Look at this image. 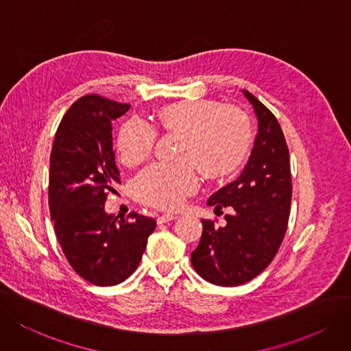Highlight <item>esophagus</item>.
<instances>
[{"label": "esophagus", "instance_id": "esophagus-1", "mask_svg": "<svg viewBox=\"0 0 351 351\" xmlns=\"http://www.w3.org/2000/svg\"><path fill=\"white\" fill-rule=\"evenodd\" d=\"M176 219H177V215H173V213H165V215H161V216H158L157 221H158L160 224H162V223L171 221V220H176Z\"/></svg>", "mask_w": 351, "mask_h": 351}]
</instances>
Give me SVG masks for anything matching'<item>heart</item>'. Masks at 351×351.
Returning <instances> with one entry per match:
<instances>
[{"instance_id":"heart-1","label":"heart","mask_w":351,"mask_h":351,"mask_svg":"<svg viewBox=\"0 0 351 351\" xmlns=\"http://www.w3.org/2000/svg\"><path fill=\"white\" fill-rule=\"evenodd\" d=\"M156 127L183 135L176 164L157 162L139 173L134 193L139 202L160 208H177L199 186V172L207 180H221L239 170L252 143L249 118L241 109L207 99L180 101L162 106ZM157 131L131 118L117 136L122 162L135 165L151 156Z\"/></svg>"}]
</instances>
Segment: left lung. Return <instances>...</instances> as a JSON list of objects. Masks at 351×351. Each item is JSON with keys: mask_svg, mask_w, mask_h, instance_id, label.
I'll return each mask as SVG.
<instances>
[{"mask_svg": "<svg viewBox=\"0 0 351 351\" xmlns=\"http://www.w3.org/2000/svg\"><path fill=\"white\" fill-rule=\"evenodd\" d=\"M258 117V135L242 174L207 200L216 210L232 207L226 226L202 220L191 265L207 282L237 287L258 276L275 258L288 226L292 181L289 151L272 112L243 90Z\"/></svg>", "mask_w": 351, "mask_h": 351, "instance_id": "1", "label": "left lung"}]
</instances>
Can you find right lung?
Instances as JSON below:
<instances>
[{
    "label": "right lung",
    "instance_id": "add662e5",
    "mask_svg": "<svg viewBox=\"0 0 351 351\" xmlns=\"http://www.w3.org/2000/svg\"><path fill=\"white\" fill-rule=\"evenodd\" d=\"M131 106L86 95L64 114L50 154L49 208L54 233L73 271L97 287L131 276L157 223L131 212L105 213L108 193L121 183L112 149V121Z\"/></svg>",
    "mask_w": 351,
    "mask_h": 351
}]
</instances>
